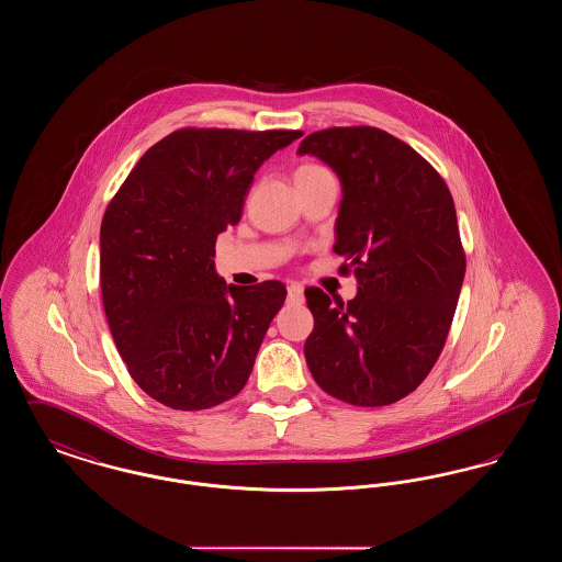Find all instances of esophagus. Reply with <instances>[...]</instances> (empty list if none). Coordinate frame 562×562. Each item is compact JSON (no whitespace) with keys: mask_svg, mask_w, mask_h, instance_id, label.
<instances>
[{"mask_svg":"<svg viewBox=\"0 0 562 562\" xmlns=\"http://www.w3.org/2000/svg\"><path fill=\"white\" fill-rule=\"evenodd\" d=\"M289 301L294 303V305L303 303V289H301L299 284H291V286H289Z\"/></svg>","mask_w":562,"mask_h":562,"instance_id":"obj_1","label":"esophagus"}]
</instances>
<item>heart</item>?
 I'll use <instances>...</instances> for the list:
<instances>
[{
  "instance_id": "1",
  "label": "heart",
  "mask_w": 562,
  "mask_h": 562,
  "mask_svg": "<svg viewBox=\"0 0 562 562\" xmlns=\"http://www.w3.org/2000/svg\"><path fill=\"white\" fill-rule=\"evenodd\" d=\"M324 172H328V170H324L322 166H316V164H303V166H299V168H296V172H294V181H299V179H307V177H316V175H324Z\"/></svg>"
}]
</instances>
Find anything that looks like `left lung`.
Instances as JSON below:
<instances>
[{"mask_svg":"<svg viewBox=\"0 0 562 562\" xmlns=\"http://www.w3.org/2000/svg\"><path fill=\"white\" fill-rule=\"evenodd\" d=\"M296 154L316 156L341 181L333 250L358 280L348 303L305 289L314 314L307 367L333 398L401 401L436 364L463 284L453 195L428 160L373 126L310 134Z\"/></svg>","mask_w":562,"mask_h":562,"instance_id":"1","label":"left lung"}]
</instances>
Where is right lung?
<instances>
[{"instance_id": "right-lung-1", "label": "right lung", "mask_w": 562, "mask_h": 562, "mask_svg": "<svg viewBox=\"0 0 562 562\" xmlns=\"http://www.w3.org/2000/svg\"><path fill=\"white\" fill-rule=\"evenodd\" d=\"M301 131L183 128L134 166L101 223V293L136 385L177 411L234 398L286 286L225 284L216 236L240 221L255 172Z\"/></svg>"}]
</instances>
